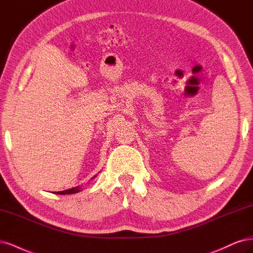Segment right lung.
<instances>
[{
    "label": "right lung",
    "mask_w": 253,
    "mask_h": 253,
    "mask_svg": "<svg viewBox=\"0 0 253 253\" xmlns=\"http://www.w3.org/2000/svg\"><path fill=\"white\" fill-rule=\"evenodd\" d=\"M95 176H93L91 180H93ZM81 191V187L80 186H77V187H73V188L71 189H67V190H63V191H58L56 193L58 194H72V193H78Z\"/></svg>",
    "instance_id": "1"
}]
</instances>
